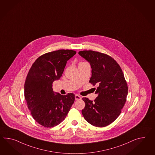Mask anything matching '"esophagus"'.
<instances>
[{
  "mask_svg": "<svg viewBox=\"0 0 155 155\" xmlns=\"http://www.w3.org/2000/svg\"><path fill=\"white\" fill-rule=\"evenodd\" d=\"M75 99H76V100H79L81 99V97L79 96L78 94H76L75 95Z\"/></svg>",
  "mask_w": 155,
  "mask_h": 155,
  "instance_id": "obj_1",
  "label": "esophagus"
}]
</instances>
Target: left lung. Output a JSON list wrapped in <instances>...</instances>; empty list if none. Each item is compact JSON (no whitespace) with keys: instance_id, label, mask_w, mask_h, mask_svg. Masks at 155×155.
<instances>
[{"instance_id":"8db88e82","label":"left lung","mask_w":155,"mask_h":155,"mask_svg":"<svg viewBox=\"0 0 155 155\" xmlns=\"http://www.w3.org/2000/svg\"><path fill=\"white\" fill-rule=\"evenodd\" d=\"M92 68L90 83L98 87L94 101L83 97L85 107L82 113L85 120L97 127H104L115 120L124 105L128 86L120 65L109 55L92 50L79 51Z\"/></svg>"}]
</instances>
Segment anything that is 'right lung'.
Listing matches in <instances>:
<instances>
[{
	"instance_id": "add662e5",
	"label": "right lung",
	"mask_w": 155,
	"mask_h": 155,
	"mask_svg": "<svg viewBox=\"0 0 155 155\" xmlns=\"http://www.w3.org/2000/svg\"><path fill=\"white\" fill-rule=\"evenodd\" d=\"M76 51L59 50L38 57L27 74L25 98L35 120L46 128L60 124L65 119L75 100V95L54 92L53 83L59 79L67 61Z\"/></svg>"
}]
</instances>
